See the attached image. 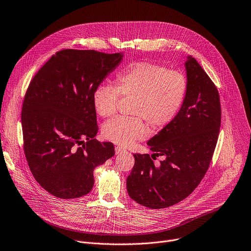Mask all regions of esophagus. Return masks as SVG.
<instances>
[{
    "label": "esophagus",
    "mask_w": 251,
    "mask_h": 251,
    "mask_svg": "<svg viewBox=\"0 0 251 251\" xmlns=\"http://www.w3.org/2000/svg\"><path fill=\"white\" fill-rule=\"evenodd\" d=\"M125 151V149L124 148H122V147H119V146H117L116 148H115V152H116V154H121L122 152H124Z\"/></svg>",
    "instance_id": "34e87169"
}]
</instances>
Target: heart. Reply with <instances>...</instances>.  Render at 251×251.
Segmentation results:
<instances>
[{"label":"heart","mask_w":251,"mask_h":251,"mask_svg":"<svg viewBox=\"0 0 251 251\" xmlns=\"http://www.w3.org/2000/svg\"><path fill=\"white\" fill-rule=\"evenodd\" d=\"M186 76L178 70L151 62H136L119 72L115 87L101 84L93 93V105L103 118L112 117L122 97H133L134 117L119 116L107 122L104 138L118 145H129L148 135L145 121L153 129H161L176 116L187 93Z\"/></svg>","instance_id":"b5f03b06"}]
</instances>
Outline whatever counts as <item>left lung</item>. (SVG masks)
Instances as JSON below:
<instances>
[{"instance_id":"8db88e82","label":"left lung","mask_w":251,"mask_h":251,"mask_svg":"<svg viewBox=\"0 0 251 251\" xmlns=\"http://www.w3.org/2000/svg\"><path fill=\"white\" fill-rule=\"evenodd\" d=\"M185 63L187 93L174 119L147 144L153 154H134L127 178L129 196L152 209L166 208L185 199L207 172L221 124L218 90L197 61ZM165 155L158 168L152 160Z\"/></svg>"}]
</instances>
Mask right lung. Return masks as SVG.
Here are the masks:
<instances>
[{
  "label": "right lung",
  "mask_w": 251,
  "mask_h": 251,
  "mask_svg": "<svg viewBox=\"0 0 251 251\" xmlns=\"http://www.w3.org/2000/svg\"><path fill=\"white\" fill-rule=\"evenodd\" d=\"M122 54L65 49L34 76L22 107L24 152L38 183L52 195L78 198L94 185L93 171L115 154L98 133L93 93Z\"/></svg>",
  "instance_id": "right-lung-1"
}]
</instances>
